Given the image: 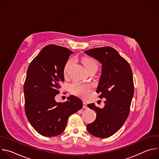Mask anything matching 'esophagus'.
Returning <instances> with one entry per match:
<instances>
[{
	"label": "esophagus",
	"mask_w": 159,
	"mask_h": 159,
	"mask_svg": "<svg viewBox=\"0 0 159 159\" xmlns=\"http://www.w3.org/2000/svg\"><path fill=\"white\" fill-rule=\"evenodd\" d=\"M83 108H84V109H87V103H86L85 102H83Z\"/></svg>",
	"instance_id": "34e87169"
}]
</instances>
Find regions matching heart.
Masks as SVG:
<instances>
[{
  "label": "heart",
  "instance_id": "b5f03b06",
  "mask_svg": "<svg viewBox=\"0 0 159 159\" xmlns=\"http://www.w3.org/2000/svg\"><path fill=\"white\" fill-rule=\"evenodd\" d=\"M72 62H73L72 60H70L66 62L64 68L65 72H67L68 69H69V67L72 65ZM82 63L84 66L85 67L87 70H88L89 69H90V68L93 66H97V63L96 61L94 60L93 59L89 58H84L82 59ZM70 91L72 93L82 96L83 97H85L87 93L90 91V89H91V87L88 84H82L79 81H75L70 85Z\"/></svg>",
  "mask_w": 159,
  "mask_h": 159
}]
</instances>
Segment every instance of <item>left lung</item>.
I'll return each instance as SVG.
<instances>
[{
	"label": "left lung",
	"instance_id": "8db88e82",
	"mask_svg": "<svg viewBox=\"0 0 159 159\" xmlns=\"http://www.w3.org/2000/svg\"><path fill=\"white\" fill-rule=\"evenodd\" d=\"M84 53L101 64L96 92L100 99L106 98L103 108L87 104L96 112V118L87 129L94 137L107 138L121 128L129 115L134 95L133 73L128 61L113 48H96Z\"/></svg>",
	"mask_w": 159,
	"mask_h": 159
}]
</instances>
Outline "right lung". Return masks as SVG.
Segmentation results:
<instances>
[{
    "label": "right lung",
    "mask_w": 159,
    "mask_h": 159,
    "mask_svg": "<svg viewBox=\"0 0 159 159\" xmlns=\"http://www.w3.org/2000/svg\"><path fill=\"white\" fill-rule=\"evenodd\" d=\"M74 52L49 44L44 47L28 66L24 85L25 112L31 126L40 134L52 137L65 129L69 116L80 109L82 101L71 95L63 103L57 102L64 68Z\"/></svg>",
    "instance_id": "right-lung-1"
}]
</instances>
